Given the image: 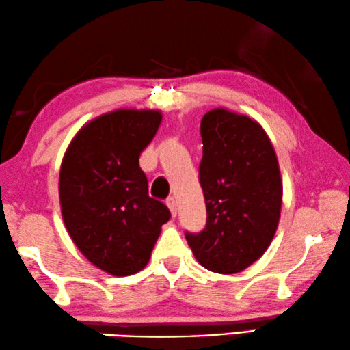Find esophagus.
Segmentation results:
<instances>
[{"instance_id":"esophagus-1","label":"esophagus","mask_w":350,"mask_h":350,"mask_svg":"<svg viewBox=\"0 0 350 350\" xmlns=\"http://www.w3.org/2000/svg\"><path fill=\"white\" fill-rule=\"evenodd\" d=\"M166 204H168V208L171 211V214H173V217H176V215H177V204H176V200L173 198V196L166 200Z\"/></svg>"}]
</instances>
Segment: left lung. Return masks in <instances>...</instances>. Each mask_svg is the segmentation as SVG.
<instances>
[{"label": "left lung", "instance_id": "left-lung-1", "mask_svg": "<svg viewBox=\"0 0 350 350\" xmlns=\"http://www.w3.org/2000/svg\"><path fill=\"white\" fill-rule=\"evenodd\" d=\"M200 184L206 226L185 233L195 258L213 273L234 274L267 252L278 230L282 179L267 131L247 116L224 107L201 120Z\"/></svg>", "mask_w": 350, "mask_h": 350}]
</instances>
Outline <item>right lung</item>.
Returning a JSON list of instances; mask_svg holds the SVG:
<instances>
[{"label": "right lung", "mask_w": 350, "mask_h": 350, "mask_svg": "<svg viewBox=\"0 0 350 350\" xmlns=\"http://www.w3.org/2000/svg\"><path fill=\"white\" fill-rule=\"evenodd\" d=\"M161 112L117 109L83 125L60 168V206L72 243L112 275L149 263L170 209L149 196L141 152L154 139Z\"/></svg>", "instance_id": "right-lung-1"}]
</instances>
